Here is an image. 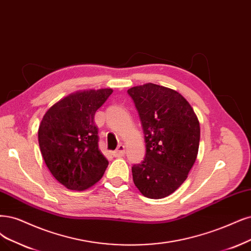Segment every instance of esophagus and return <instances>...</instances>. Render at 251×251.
<instances>
[{"mask_svg":"<svg viewBox=\"0 0 251 251\" xmlns=\"http://www.w3.org/2000/svg\"><path fill=\"white\" fill-rule=\"evenodd\" d=\"M113 154H114L115 157H122V156H124V154H125V146L124 145H119L118 149L115 152H113Z\"/></svg>","mask_w":251,"mask_h":251,"instance_id":"34e87169","label":"esophagus"}]
</instances>
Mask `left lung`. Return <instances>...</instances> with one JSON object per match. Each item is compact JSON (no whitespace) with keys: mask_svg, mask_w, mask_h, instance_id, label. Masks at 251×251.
Here are the masks:
<instances>
[{"mask_svg":"<svg viewBox=\"0 0 251 251\" xmlns=\"http://www.w3.org/2000/svg\"><path fill=\"white\" fill-rule=\"evenodd\" d=\"M127 92L140 115L146 142L145 159L132 166L133 182L146 198L163 199L181 186L196 162L199 119L175 90L149 82Z\"/></svg>","mask_w":251,"mask_h":251,"instance_id":"1","label":"left lung"}]
</instances>
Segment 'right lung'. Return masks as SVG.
<instances>
[{"mask_svg": "<svg viewBox=\"0 0 251 251\" xmlns=\"http://www.w3.org/2000/svg\"><path fill=\"white\" fill-rule=\"evenodd\" d=\"M111 93V89L72 93L42 118L38 142L44 162L55 180L70 190L90 188L107 168L98 147L94 117Z\"/></svg>", "mask_w": 251, "mask_h": 251, "instance_id": "1", "label": "right lung"}]
</instances>
